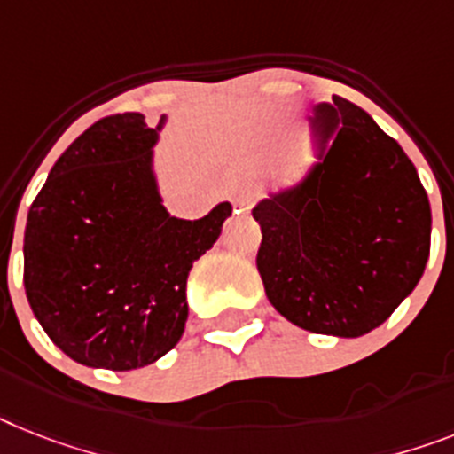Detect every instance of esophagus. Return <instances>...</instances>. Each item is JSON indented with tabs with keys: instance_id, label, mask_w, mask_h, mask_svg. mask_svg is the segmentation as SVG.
<instances>
[{
	"instance_id": "1",
	"label": "esophagus",
	"mask_w": 454,
	"mask_h": 454,
	"mask_svg": "<svg viewBox=\"0 0 454 454\" xmlns=\"http://www.w3.org/2000/svg\"><path fill=\"white\" fill-rule=\"evenodd\" d=\"M231 204H234L236 213H248L254 206V194L248 192V190H241L231 197Z\"/></svg>"
}]
</instances>
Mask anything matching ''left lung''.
<instances>
[{
	"instance_id": "8db88e82",
	"label": "left lung",
	"mask_w": 454,
	"mask_h": 454,
	"mask_svg": "<svg viewBox=\"0 0 454 454\" xmlns=\"http://www.w3.org/2000/svg\"><path fill=\"white\" fill-rule=\"evenodd\" d=\"M317 104L320 164L253 208L257 271L280 316L313 334L380 327L425 273L432 208L402 145L353 101Z\"/></svg>"
}]
</instances>
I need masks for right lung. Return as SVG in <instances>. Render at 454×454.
Returning <instances> with one entry per match:
<instances>
[{"label": "right lung", "instance_id": "right-lung-1", "mask_svg": "<svg viewBox=\"0 0 454 454\" xmlns=\"http://www.w3.org/2000/svg\"><path fill=\"white\" fill-rule=\"evenodd\" d=\"M141 114L97 120L32 201L25 292L51 340L95 369L148 366L181 340L187 273L218 241L231 204L171 218L151 168L157 129Z\"/></svg>", "mask_w": 454, "mask_h": 454}]
</instances>
